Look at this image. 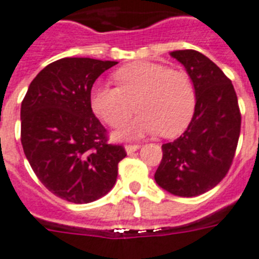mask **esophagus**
Returning a JSON list of instances; mask_svg holds the SVG:
<instances>
[{"instance_id":"1","label":"esophagus","mask_w":259,"mask_h":259,"mask_svg":"<svg viewBox=\"0 0 259 259\" xmlns=\"http://www.w3.org/2000/svg\"><path fill=\"white\" fill-rule=\"evenodd\" d=\"M140 147H141L140 145H126L125 150L127 154H133L134 151H137V150L140 149Z\"/></svg>"}]
</instances>
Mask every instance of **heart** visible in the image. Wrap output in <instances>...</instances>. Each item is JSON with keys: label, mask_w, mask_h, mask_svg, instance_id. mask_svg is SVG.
I'll use <instances>...</instances> for the list:
<instances>
[{"label": "heart", "mask_w": 259, "mask_h": 259, "mask_svg": "<svg viewBox=\"0 0 259 259\" xmlns=\"http://www.w3.org/2000/svg\"><path fill=\"white\" fill-rule=\"evenodd\" d=\"M117 87L96 85L91 91V106L112 127H119L134 112L140 114L125 126L122 137L160 132L175 137L186 129L196 105V92L190 75L154 62H133L113 73Z\"/></svg>", "instance_id": "obj_1"}]
</instances>
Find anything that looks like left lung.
Instances as JSON below:
<instances>
[{"instance_id": "1", "label": "left lung", "mask_w": 259, "mask_h": 259, "mask_svg": "<svg viewBox=\"0 0 259 259\" xmlns=\"http://www.w3.org/2000/svg\"><path fill=\"white\" fill-rule=\"evenodd\" d=\"M171 56L187 69L196 92L190 125L179 138L162 145L155 182L182 197L199 196L229 171L241 132V112L233 84L207 56L178 50Z\"/></svg>"}]
</instances>
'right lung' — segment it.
Listing matches in <instances>:
<instances>
[{
    "label": "right lung",
    "mask_w": 259,
    "mask_h": 259,
    "mask_svg": "<svg viewBox=\"0 0 259 259\" xmlns=\"http://www.w3.org/2000/svg\"><path fill=\"white\" fill-rule=\"evenodd\" d=\"M117 62L63 58L31 81L21 105V142L43 186L75 204L95 201L116 184L121 145L93 114V82Z\"/></svg>",
    "instance_id": "add662e5"
}]
</instances>
